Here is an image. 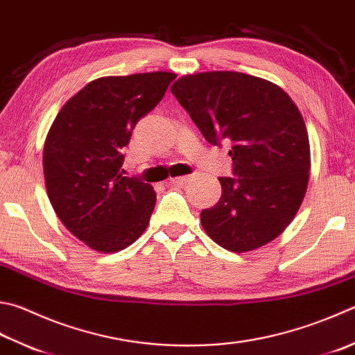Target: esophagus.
I'll return each instance as SVG.
<instances>
[{"mask_svg": "<svg viewBox=\"0 0 355 355\" xmlns=\"http://www.w3.org/2000/svg\"><path fill=\"white\" fill-rule=\"evenodd\" d=\"M187 180H189V176H179V178H171L170 184L173 185H184Z\"/></svg>", "mask_w": 355, "mask_h": 355, "instance_id": "obj_1", "label": "esophagus"}]
</instances>
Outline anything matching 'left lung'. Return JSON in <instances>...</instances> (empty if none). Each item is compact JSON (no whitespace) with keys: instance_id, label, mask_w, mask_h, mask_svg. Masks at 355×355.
Listing matches in <instances>:
<instances>
[{"instance_id":"left-lung-1","label":"left lung","mask_w":355,"mask_h":355,"mask_svg":"<svg viewBox=\"0 0 355 355\" xmlns=\"http://www.w3.org/2000/svg\"><path fill=\"white\" fill-rule=\"evenodd\" d=\"M171 92L207 142H232L233 176L219 178L223 196L200 211L207 235L238 253L270 243L309 180V137L295 103L279 86L232 71L185 76Z\"/></svg>"}]
</instances>
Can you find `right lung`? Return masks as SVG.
I'll list each match as a JSON object with an SVG mask.
<instances>
[{"label": "right lung", "instance_id": "add662e5", "mask_svg": "<svg viewBox=\"0 0 355 355\" xmlns=\"http://www.w3.org/2000/svg\"><path fill=\"white\" fill-rule=\"evenodd\" d=\"M175 78L162 71L97 78L53 120L43 150L46 190L66 229L91 249L122 250L150 223L156 193L123 176V150Z\"/></svg>", "mask_w": 355, "mask_h": 355}]
</instances>
